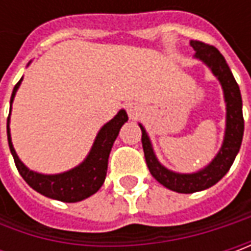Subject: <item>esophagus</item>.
I'll return each mask as SVG.
<instances>
[{"mask_svg": "<svg viewBox=\"0 0 251 251\" xmlns=\"http://www.w3.org/2000/svg\"><path fill=\"white\" fill-rule=\"evenodd\" d=\"M127 113H128V116H130V119L132 120H135V119H138L141 114V109L135 104V103H130L128 106H127Z\"/></svg>", "mask_w": 251, "mask_h": 251, "instance_id": "esophagus-1", "label": "esophagus"}]
</instances>
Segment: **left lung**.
Masks as SVG:
<instances>
[{"label": "left lung", "mask_w": 251, "mask_h": 251, "mask_svg": "<svg viewBox=\"0 0 251 251\" xmlns=\"http://www.w3.org/2000/svg\"><path fill=\"white\" fill-rule=\"evenodd\" d=\"M190 46L194 49V58L205 64L212 75L217 78L224 92V100L226 106V124H225V135L222 145L214 156V159L207 166L200 169L193 173H178L173 172L166 166H163L155 155L150 135L142 124L140 126L142 131V148L145 160L150 169L151 175L172 191L191 194L202 191L217 184L221 178L227 173V170L233 165L237 152L240 150L243 131H245V120L242 111V95L239 85L233 78L229 65L225 61L224 55L218 51L215 47L209 44L201 43L197 40H190Z\"/></svg>", "instance_id": "obj_1"}]
</instances>
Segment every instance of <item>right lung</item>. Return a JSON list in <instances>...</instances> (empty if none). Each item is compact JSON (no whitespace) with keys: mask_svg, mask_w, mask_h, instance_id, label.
Masks as SVG:
<instances>
[{"mask_svg":"<svg viewBox=\"0 0 251 251\" xmlns=\"http://www.w3.org/2000/svg\"><path fill=\"white\" fill-rule=\"evenodd\" d=\"M22 79H24V76L15 85L14 91H12L11 109H9V116H8V121H6L8 144H9V150L14 156L18 172L21 173V176L30 187L36 190L37 193H40L44 197L58 200L63 202H78L85 198L91 197L104 183L106 173H107V160H109L111 147L117 138L123 124L128 120L127 113L124 109H121L110 121H107L101 127L93 141V145H92L89 153L78 166L70 169L67 172H63V173H57V175H43V173L30 170L22 160L19 159L14 148V144H12V138H11L9 121H11L12 103H14L15 95L22 83Z\"/></svg>","mask_w":251,"mask_h":251,"instance_id":"add662e5","label":"right lung"}]
</instances>
